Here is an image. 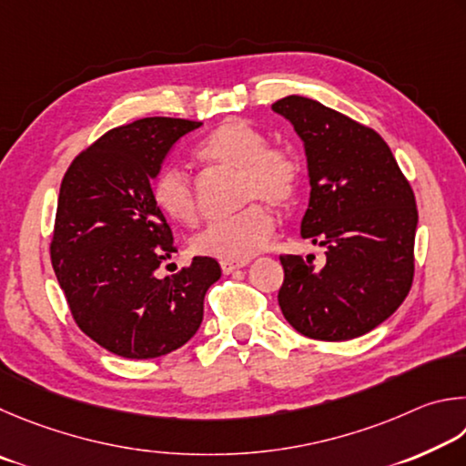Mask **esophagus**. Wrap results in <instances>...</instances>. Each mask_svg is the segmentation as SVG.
I'll list each match as a JSON object with an SVG mask.
<instances>
[{
  "mask_svg": "<svg viewBox=\"0 0 466 466\" xmlns=\"http://www.w3.org/2000/svg\"><path fill=\"white\" fill-rule=\"evenodd\" d=\"M248 262H220V270L223 274H233L235 270H239V268H246Z\"/></svg>",
  "mask_w": 466,
  "mask_h": 466,
  "instance_id": "obj_1",
  "label": "esophagus"
}]
</instances>
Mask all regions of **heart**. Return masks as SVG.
Masks as SVG:
<instances>
[{"mask_svg": "<svg viewBox=\"0 0 466 466\" xmlns=\"http://www.w3.org/2000/svg\"><path fill=\"white\" fill-rule=\"evenodd\" d=\"M196 159L215 169L239 174L241 202L264 200L284 208L297 198L300 163L297 155L270 147L268 138L248 122L227 120L196 147ZM153 202L167 218L192 225L198 215L196 192L182 169L163 167L153 182ZM274 231L272 215L262 204H249L233 218L218 220L196 233L190 248L194 254L217 258L220 262H248L266 246Z\"/></svg>", "mask_w": 466, "mask_h": 466, "instance_id": "1", "label": "heart"}]
</instances>
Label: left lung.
<instances>
[{
    "instance_id": "8db88e82",
    "label": "left lung",
    "mask_w": 466,
    "mask_h": 466,
    "mask_svg": "<svg viewBox=\"0 0 466 466\" xmlns=\"http://www.w3.org/2000/svg\"><path fill=\"white\" fill-rule=\"evenodd\" d=\"M305 147L309 207L300 238L325 264L280 256L284 319L307 338H360L393 315L413 282L418 208L389 145L372 128L305 96L272 104Z\"/></svg>"
}]
</instances>
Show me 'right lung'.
<instances>
[{
	"instance_id": "obj_1",
	"label": "right lung",
	"mask_w": 466,
	"mask_h": 466,
	"mask_svg": "<svg viewBox=\"0 0 466 466\" xmlns=\"http://www.w3.org/2000/svg\"><path fill=\"white\" fill-rule=\"evenodd\" d=\"M200 125L153 116L112 128L61 182L51 243L56 280L79 329L116 356L147 360L182 348L220 279L217 259L200 256L157 276L177 249L151 182L177 138Z\"/></svg>"
}]
</instances>
